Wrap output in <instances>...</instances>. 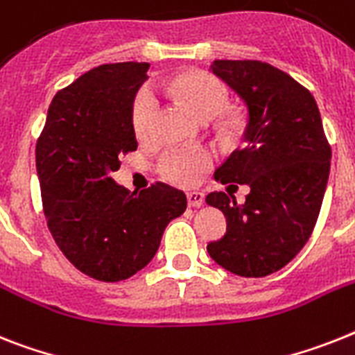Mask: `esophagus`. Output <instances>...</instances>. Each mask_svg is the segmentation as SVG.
<instances>
[{"mask_svg": "<svg viewBox=\"0 0 355 355\" xmlns=\"http://www.w3.org/2000/svg\"><path fill=\"white\" fill-rule=\"evenodd\" d=\"M205 201V196L201 194V192H189V207H192V209H198V207H201Z\"/></svg>", "mask_w": 355, "mask_h": 355, "instance_id": "34e87169", "label": "esophagus"}]
</instances>
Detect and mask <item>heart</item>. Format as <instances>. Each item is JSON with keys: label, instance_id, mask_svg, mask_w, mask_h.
I'll use <instances>...</instances> for the list:
<instances>
[{"label": "heart", "instance_id": "obj_1", "mask_svg": "<svg viewBox=\"0 0 355 355\" xmlns=\"http://www.w3.org/2000/svg\"><path fill=\"white\" fill-rule=\"evenodd\" d=\"M171 90L201 119H212L228 105L227 85L205 70H189L171 81ZM159 101L150 87H143L132 103V127L145 141L154 134ZM210 156L205 150H168L159 157L157 171L165 180L178 184H192L209 166Z\"/></svg>", "mask_w": 355, "mask_h": 355}]
</instances>
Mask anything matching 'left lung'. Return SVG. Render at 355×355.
Wrapping results in <instances>:
<instances>
[{
    "mask_svg": "<svg viewBox=\"0 0 355 355\" xmlns=\"http://www.w3.org/2000/svg\"><path fill=\"white\" fill-rule=\"evenodd\" d=\"M212 72L248 108L245 146L214 180L248 184L250 192L241 207L225 192L207 196L227 218V234L207 250L232 274L265 277L288 265L312 236L332 150L314 96L292 76L256 60H216Z\"/></svg>",
    "mask_w": 355,
    "mask_h": 355,
    "instance_id": "8db88e82",
    "label": "left lung"
}]
</instances>
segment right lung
<instances>
[{"mask_svg":"<svg viewBox=\"0 0 355 355\" xmlns=\"http://www.w3.org/2000/svg\"><path fill=\"white\" fill-rule=\"evenodd\" d=\"M148 63H108L85 72L52 99L36 143L46 225L85 276L116 283L150 263L187 196L154 183L130 192L110 178L137 148L132 103Z\"/></svg>","mask_w":355,"mask_h":355,"instance_id":"right-lung-1","label":"right lung"}]
</instances>
